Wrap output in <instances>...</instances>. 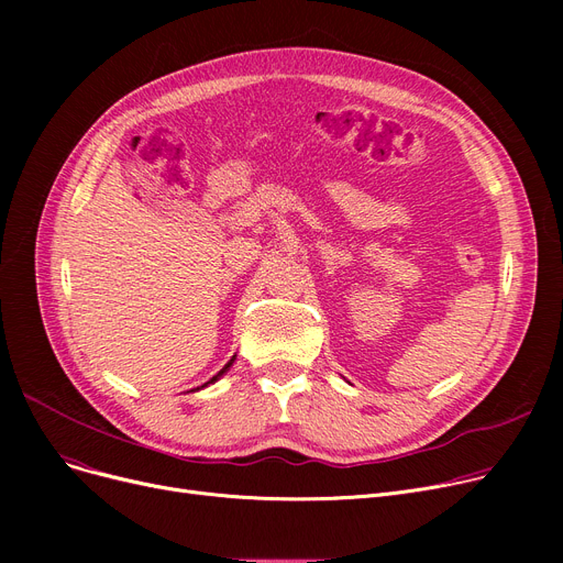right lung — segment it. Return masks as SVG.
<instances>
[{
  "label": "right lung",
  "instance_id": "right-lung-1",
  "mask_svg": "<svg viewBox=\"0 0 563 563\" xmlns=\"http://www.w3.org/2000/svg\"><path fill=\"white\" fill-rule=\"evenodd\" d=\"M232 363H234V356H232V358L228 361V365H225V367H223V369H221L219 374H214V376H212L210 380H207V383H202V386H200V388H207V386H210V383H217V380H219V378H221V376H223V374H225V372H228V369L232 367ZM200 388H196V390H200Z\"/></svg>",
  "mask_w": 563,
  "mask_h": 563
}]
</instances>
